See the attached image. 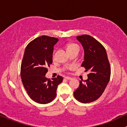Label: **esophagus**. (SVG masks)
I'll return each instance as SVG.
<instances>
[{
	"mask_svg": "<svg viewBox=\"0 0 127 127\" xmlns=\"http://www.w3.org/2000/svg\"><path fill=\"white\" fill-rule=\"evenodd\" d=\"M65 79L68 80H70L72 79V78L70 77H65Z\"/></svg>",
	"mask_w": 127,
	"mask_h": 127,
	"instance_id": "esophagus-1",
	"label": "esophagus"
}]
</instances>
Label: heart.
Masks as SVG:
<instances>
[{
	"mask_svg": "<svg viewBox=\"0 0 127 127\" xmlns=\"http://www.w3.org/2000/svg\"><path fill=\"white\" fill-rule=\"evenodd\" d=\"M75 49H80L79 46L77 44H69L67 45V50L69 52L72 51V50H75Z\"/></svg>",
	"mask_w": 127,
	"mask_h": 127,
	"instance_id": "obj_1",
	"label": "heart"
}]
</instances>
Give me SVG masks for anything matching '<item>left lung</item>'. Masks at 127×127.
<instances>
[{
    "mask_svg": "<svg viewBox=\"0 0 127 127\" xmlns=\"http://www.w3.org/2000/svg\"><path fill=\"white\" fill-rule=\"evenodd\" d=\"M84 49V61L81 66L89 71L88 79L80 81L74 97L81 103H89L98 99L109 81L111 68L104 47L95 38L88 34L77 36Z\"/></svg>",
    "mask_w": 127,
    "mask_h": 127,
    "instance_id": "left-lung-1",
    "label": "left lung"
}]
</instances>
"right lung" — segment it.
<instances>
[{
    "label": "right lung",
    "mask_w": 127,
    "mask_h": 127,
    "mask_svg": "<svg viewBox=\"0 0 127 127\" xmlns=\"http://www.w3.org/2000/svg\"><path fill=\"white\" fill-rule=\"evenodd\" d=\"M58 38L41 36L31 41L25 49L21 67V77L27 93L34 102L50 103L57 95L58 85L63 78L58 75L47 79V69L52 63L53 47Z\"/></svg>",
    "instance_id": "add662e5"
}]
</instances>
